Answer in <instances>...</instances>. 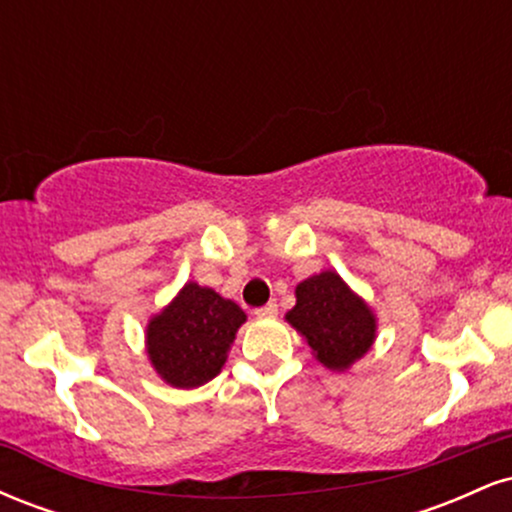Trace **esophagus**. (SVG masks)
Instances as JSON below:
<instances>
[{"label": "esophagus", "instance_id": "1", "mask_svg": "<svg viewBox=\"0 0 512 512\" xmlns=\"http://www.w3.org/2000/svg\"><path fill=\"white\" fill-rule=\"evenodd\" d=\"M276 313H279V305H276V301H269L267 305H262V308L255 310L257 317H274Z\"/></svg>", "mask_w": 512, "mask_h": 512}]
</instances>
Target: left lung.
<instances>
[{
	"mask_svg": "<svg viewBox=\"0 0 512 512\" xmlns=\"http://www.w3.org/2000/svg\"><path fill=\"white\" fill-rule=\"evenodd\" d=\"M286 320L330 370H346L375 342V313L332 269L296 286V305Z\"/></svg>",
	"mask_w": 512,
	"mask_h": 512,
	"instance_id": "left-lung-1",
	"label": "left lung"
}]
</instances>
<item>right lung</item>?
I'll return each instance as SVG.
<instances>
[{
	"instance_id": "1",
	"label": "right lung",
	"mask_w": 512,
	"mask_h": 512,
	"mask_svg": "<svg viewBox=\"0 0 512 512\" xmlns=\"http://www.w3.org/2000/svg\"><path fill=\"white\" fill-rule=\"evenodd\" d=\"M245 313L207 286L187 281L146 325V354L168 385L199 387L221 373Z\"/></svg>"
}]
</instances>
